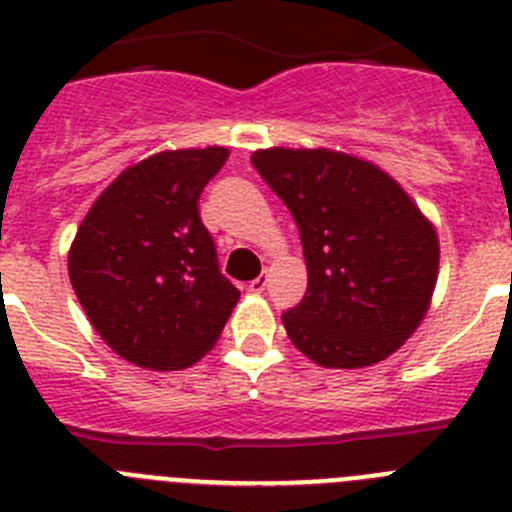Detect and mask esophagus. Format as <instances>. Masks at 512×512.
<instances>
[{"mask_svg":"<svg viewBox=\"0 0 512 512\" xmlns=\"http://www.w3.org/2000/svg\"><path fill=\"white\" fill-rule=\"evenodd\" d=\"M266 284H269V279H266V277L253 279V282L248 284V292H251V295H261V292H264V289H266Z\"/></svg>","mask_w":512,"mask_h":512,"instance_id":"1","label":"esophagus"}]
</instances>
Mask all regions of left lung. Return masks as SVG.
<instances>
[{"instance_id":"left-lung-1","label":"left lung","mask_w":512,"mask_h":512,"mask_svg":"<svg viewBox=\"0 0 512 512\" xmlns=\"http://www.w3.org/2000/svg\"><path fill=\"white\" fill-rule=\"evenodd\" d=\"M256 166L300 228L307 292L282 315L289 341L328 369L384 361L431 307L438 235L372 161L330 148H264Z\"/></svg>"}]
</instances>
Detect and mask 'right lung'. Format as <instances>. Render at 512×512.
Listing matches in <instances>:
<instances>
[{
    "instance_id": "obj_1",
    "label": "right lung",
    "mask_w": 512,
    "mask_h": 512,
    "mask_svg": "<svg viewBox=\"0 0 512 512\" xmlns=\"http://www.w3.org/2000/svg\"><path fill=\"white\" fill-rule=\"evenodd\" d=\"M230 151H161L99 194L69 251V277L102 341L153 372L187 369L217 343L241 292L217 269L200 194Z\"/></svg>"
}]
</instances>
